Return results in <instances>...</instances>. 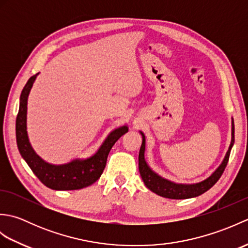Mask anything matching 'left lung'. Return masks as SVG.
<instances>
[{
	"instance_id": "1",
	"label": "left lung",
	"mask_w": 248,
	"mask_h": 248,
	"mask_svg": "<svg viewBox=\"0 0 248 248\" xmlns=\"http://www.w3.org/2000/svg\"><path fill=\"white\" fill-rule=\"evenodd\" d=\"M140 134L143 136V141H141L139 155V170L145 186L148 187L150 191L160 195L162 197L170 199H187L197 197L199 195L207 192L208 189L211 188L214 184L218 181L220 176L223 175L225 168L227 166L231 148H232L234 143V124L232 119V128H231V135H232V138H231L229 149L225 155V159L222 162V164L218 166L217 170H215L211 176L205 179V180L194 184H179L171 182L170 180H167V179L162 178L161 176H159L157 173L152 170L145 161L146 140L144 133L140 132Z\"/></svg>"
}]
</instances>
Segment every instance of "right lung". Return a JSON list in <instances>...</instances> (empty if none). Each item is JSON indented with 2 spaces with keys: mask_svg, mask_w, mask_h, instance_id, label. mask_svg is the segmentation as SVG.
<instances>
[{
  "mask_svg": "<svg viewBox=\"0 0 248 248\" xmlns=\"http://www.w3.org/2000/svg\"><path fill=\"white\" fill-rule=\"evenodd\" d=\"M37 75L29 78L20 96L19 112L16 120V138L20 155L36 177L49 188L56 191H71L92 186L102 175L110 149L119 138L128 132V127L123 125L112 131L96 154L85 160L77 159L62 165L46 163L31 148L26 131L28 98Z\"/></svg>",
  "mask_w": 248,
  "mask_h": 248,
  "instance_id": "add662e5",
  "label": "right lung"
}]
</instances>
